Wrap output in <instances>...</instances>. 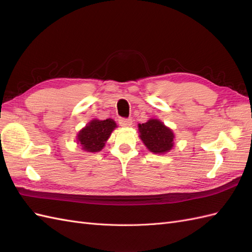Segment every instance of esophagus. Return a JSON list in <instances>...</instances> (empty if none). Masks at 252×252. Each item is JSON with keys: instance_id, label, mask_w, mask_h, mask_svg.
Wrapping results in <instances>:
<instances>
[{"instance_id": "1", "label": "esophagus", "mask_w": 252, "mask_h": 252, "mask_svg": "<svg viewBox=\"0 0 252 252\" xmlns=\"http://www.w3.org/2000/svg\"><path fill=\"white\" fill-rule=\"evenodd\" d=\"M119 124L122 127H130L132 125V120L131 119H120Z\"/></svg>"}]
</instances>
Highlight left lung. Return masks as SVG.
Instances as JSON below:
<instances>
[{
  "mask_svg": "<svg viewBox=\"0 0 252 252\" xmlns=\"http://www.w3.org/2000/svg\"><path fill=\"white\" fill-rule=\"evenodd\" d=\"M139 136L145 146L156 155L169 152L174 145V133L169 127L158 119H149L139 124Z\"/></svg>",
  "mask_w": 252,
  "mask_h": 252,
  "instance_id": "obj_1",
  "label": "left lung"
}]
</instances>
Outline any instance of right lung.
Listing matches in <instances>:
<instances>
[{
  "instance_id": "obj_1",
  "label": "right lung",
  "mask_w": 252,
  "mask_h": 252,
  "mask_svg": "<svg viewBox=\"0 0 252 252\" xmlns=\"http://www.w3.org/2000/svg\"><path fill=\"white\" fill-rule=\"evenodd\" d=\"M117 127V123L112 119H94L79 131L77 143L84 151L98 152L104 148L106 142Z\"/></svg>"
}]
</instances>
